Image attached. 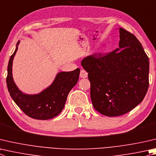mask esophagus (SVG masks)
<instances>
[{
  "instance_id": "34e87169",
  "label": "esophagus",
  "mask_w": 156,
  "mask_h": 156,
  "mask_svg": "<svg viewBox=\"0 0 156 156\" xmlns=\"http://www.w3.org/2000/svg\"><path fill=\"white\" fill-rule=\"evenodd\" d=\"M87 76H88V73L84 69H82L80 70V77L82 78H85L87 77Z\"/></svg>"
}]
</instances>
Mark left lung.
<instances>
[{
	"mask_svg": "<svg viewBox=\"0 0 156 156\" xmlns=\"http://www.w3.org/2000/svg\"><path fill=\"white\" fill-rule=\"evenodd\" d=\"M119 48L81 62L90 83V99L104 115L126 114L143 100L149 87V58L132 33L119 28Z\"/></svg>",
	"mask_w": 156,
	"mask_h": 156,
	"instance_id": "obj_1",
	"label": "left lung"
}]
</instances>
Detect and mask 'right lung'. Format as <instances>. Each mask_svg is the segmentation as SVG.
<instances>
[{"mask_svg": "<svg viewBox=\"0 0 156 156\" xmlns=\"http://www.w3.org/2000/svg\"><path fill=\"white\" fill-rule=\"evenodd\" d=\"M19 43L18 41L7 67L6 81L11 97L20 108L31 118L47 120L55 117L63 109L69 91L77 84L80 70L77 68L72 72L58 73L52 84L43 91L36 95L25 94L18 89L12 77L13 59Z\"/></svg>", "mask_w": 156, "mask_h": 156, "instance_id": "1", "label": "right lung"}]
</instances>
